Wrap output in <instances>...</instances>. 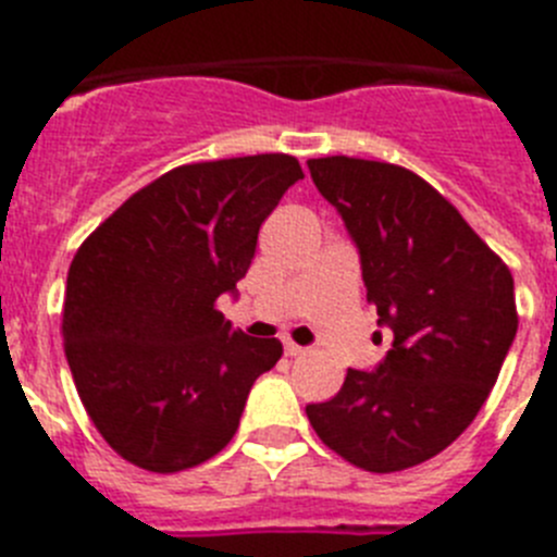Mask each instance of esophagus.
<instances>
[{
	"instance_id": "1",
	"label": "esophagus",
	"mask_w": 557,
	"mask_h": 557,
	"mask_svg": "<svg viewBox=\"0 0 557 557\" xmlns=\"http://www.w3.org/2000/svg\"><path fill=\"white\" fill-rule=\"evenodd\" d=\"M309 348H304V346H298V343H293V339H287V343H284V354H287V357H301V354H307Z\"/></svg>"
}]
</instances>
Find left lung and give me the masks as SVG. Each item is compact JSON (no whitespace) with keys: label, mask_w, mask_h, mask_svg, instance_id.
<instances>
[{"label":"left lung","mask_w":557,"mask_h":557,"mask_svg":"<svg viewBox=\"0 0 557 557\" xmlns=\"http://www.w3.org/2000/svg\"><path fill=\"white\" fill-rule=\"evenodd\" d=\"M307 164L357 245L379 326L393 332L376 371L348 368L337 396L307 405L309 424L357 469H412L485 405L519 329L513 275L416 172L348 156Z\"/></svg>","instance_id":"1"}]
</instances>
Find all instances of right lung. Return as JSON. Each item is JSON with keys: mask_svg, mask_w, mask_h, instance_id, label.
I'll list each match as a JSON object with an SVG mask.
<instances>
[{"mask_svg": "<svg viewBox=\"0 0 557 557\" xmlns=\"http://www.w3.org/2000/svg\"><path fill=\"white\" fill-rule=\"evenodd\" d=\"M301 178L284 152L175 166L77 248L63 348L88 418L127 462L172 474L234 437L284 348L236 332L218 298L248 273L259 228Z\"/></svg>", "mask_w": 557, "mask_h": 557, "instance_id": "right-lung-1", "label": "right lung"}]
</instances>
